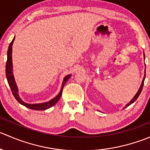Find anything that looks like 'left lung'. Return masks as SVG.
I'll return each instance as SVG.
<instances>
[{"label": "left lung", "instance_id": "8db88e82", "mask_svg": "<svg viewBox=\"0 0 150 150\" xmlns=\"http://www.w3.org/2000/svg\"><path fill=\"white\" fill-rule=\"evenodd\" d=\"M144 58L145 59V56H144ZM145 66H146V65H145ZM145 68H146V67H145ZM145 76H146V69H145V70H144V76L143 81H142V85H141V86H140L138 92H137V94H136L135 96H134V97L132 99H131V102H130L129 103H128V104H127L125 106V107H123V109H125V107H128V106H129V105H131V104H133V103H134V102H135L136 100H137V98H138L139 96V95H140L141 92H142V88H143V86H144V80H145Z\"/></svg>", "mask_w": 150, "mask_h": 150}]
</instances>
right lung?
I'll return each instance as SVG.
<instances>
[{
    "label": "right lung",
    "mask_w": 150,
    "mask_h": 150,
    "mask_svg": "<svg viewBox=\"0 0 150 150\" xmlns=\"http://www.w3.org/2000/svg\"><path fill=\"white\" fill-rule=\"evenodd\" d=\"M15 37L13 38V39L12 40V41L11 42L9 46H8V52H7V61H6V75L7 81H8V85H9L11 90L12 93H13V96L15 97V99L17 100V102L19 103H20L22 105H24L25 107H28L29 109H31V110H45L47 109L50 108L52 106H54V104L57 103L59 100L60 97L62 96V90L64 86L65 85L67 81H68L69 78H70L71 75H67L65 78H64L62 82V85L61 91H60L59 93L57 95L56 97H54V99L50 100L48 102H44V103H40V104H28L24 102L22 99L19 97V94H18V88L16 86V82H15L14 78H13V72H12V45H13V40H14Z\"/></svg>",
    "instance_id": "right-lung-1"
}]
</instances>
